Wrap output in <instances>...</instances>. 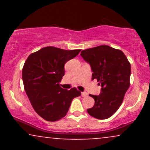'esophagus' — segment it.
<instances>
[{"label": "esophagus", "mask_w": 150, "mask_h": 150, "mask_svg": "<svg viewBox=\"0 0 150 150\" xmlns=\"http://www.w3.org/2000/svg\"><path fill=\"white\" fill-rule=\"evenodd\" d=\"M81 95H82V97H87V95H88V94H87V92H83L81 93Z\"/></svg>", "instance_id": "1"}]
</instances>
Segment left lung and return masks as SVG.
I'll return each mask as SVG.
<instances>
[{"instance_id":"obj_1","label":"left lung","mask_w":150,"mask_h":150,"mask_svg":"<svg viewBox=\"0 0 150 150\" xmlns=\"http://www.w3.org/2000/svg\"><path fill=\"white\" fill-rule=\"evenodd\" d=\"M80 55L91 65L92 80L96 79L102 87L99 96L89 94L95 103L87 112L97 119H106L116 112L130 87V62L123 51L106 45L83 50Z\"/></svg>"}]
</instances>
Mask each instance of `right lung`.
Instances as JSON below:
<instances>
[{"mask_svg": "<svg viewBox=\"0 0 150 150\" xmlns=\"http://www.w3.org/2000/svg\"><path fill=\"white\" fill-rule=\"evenodd\" d=\"M81 49L65 50L47 46L31 53L22 68L24 88L31 104L44 120L57 121L66 116L72 100L81 95L73 87L61 88L64 65L78 55Z\"/></svg>", "mask_w": 150, "mask_h": 150, "instance_id": "right-lung-1", "label": "right lung"}]
</instances>
